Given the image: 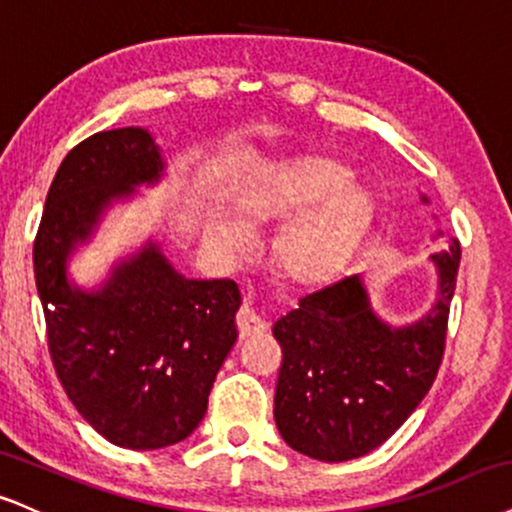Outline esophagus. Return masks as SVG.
Returning a JSON list of instances; mask_svg holds the SVG:
<instances>
[{
  "instance_id": "esophagus-1",
  "label": "esophagus",
  "mask_w": 512,
  "mask_h": 512,
  "mask_svg": "<svg viewBox=\"0 0 512 512\" xmlns=\"http://www.w3.org/2000/svg\"><path fill=\"white\" fill-rule=\"evenodd\" d=\"M236 322H238V331H240V336L243 338H250V336H257V334H264V331L269 329V324L264 322V319L257 315L255 310H252L250 305H243L238 310V317H236Z\"/></svg>"
}]
</instances>
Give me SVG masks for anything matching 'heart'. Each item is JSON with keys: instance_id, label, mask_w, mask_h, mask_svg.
<instances>
[{"instance_id": "1", "label": "heart", "mask_w": 512, "mask_h": 512, "mask_svg": "<svg viewBox=\"0 0 512 512\" xmlns=\"http://www.w3.org/2000/svg\"><path fill=\"white\" fill-rule=\"evenodd\" d=\"M374 205L350 169L329 157H293L274 164L236 202L207 214V240L236 260L250 250V231L291 219L274 243L281 272L303 286H319L341 272L372 224Z\"/></svg>"}]
</instances>
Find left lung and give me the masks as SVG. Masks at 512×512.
Returning a JSON list of instances; mask_svg holds the SVG:
<instances>
[{
  "label": "left lung",
  "mask_w": 512,
  "mask_h": 512,
  "mask_svg": "<svg viewBox=\"0 0 512 512\" xmlns=\"http://www.w3.org/2000/svg\"><path fill=\"white\" fill-rule=\"evenodd\" d=\"M424 205L429 197L420 195ZM443 231L434 233V240ZM436 298L422 317L391 324L360 274L305 295L276 319L283 348L274 420L293 451L346 463L379 448L432 389L443 357L460 243L429 255Z\"/></svg>",
  "instance_id": "1"
}]
</instances>
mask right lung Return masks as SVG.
I'll return each mask as SVG.
<instances>
[{
  "instance_id": "right-lung-1",
  "label": "right lung",
  "mask_w": 512,
  "mask_h": 512,
  "mask_svg": "<svg viewBox=\"0 0 512 512\" xmlns=\"http://www.w3.org/2000/svg\"><path fill=\"white\" fill-rule=\"evenodd\" d=\"M164 176V150L147 128L90 135L61 162L33 248L61 386L97 434L133 451L195 432L238 338V283L188 279L155 236L116 257L95 286L71 276L73 255L92 243L109 209Z\"/></svg>"
}]
</instances>
